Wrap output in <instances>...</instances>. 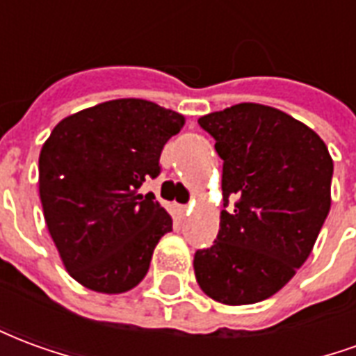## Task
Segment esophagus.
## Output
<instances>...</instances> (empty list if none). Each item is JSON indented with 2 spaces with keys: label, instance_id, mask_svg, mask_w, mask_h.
I'll list each match as a JSON object with an SVG mask.
<instances>
[{
  "label": "esophagus",
  "instance_id": "34e87169",
  "mask_svg": "<svg viewBox=\"0 0 356 356\" xmlns=\"http://www.w3.org/2000/svg\"><path fill=\"white\" fill-rule=\"evenodd\" d=\"M177 211H179V216H188V211H191V208L188 206H177Z\"/></svg>",
  "mask_w": 356,
  "mask_h": 356
}]
</instances>
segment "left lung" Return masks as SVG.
Listing matches in <instances>:
<instances>
[{"label":"left lung","instance_id":"obj_1","mask_svg":"<svg viewBox=\"0 0 356 356\" xmlns=\"http://www.w3.org/2000/svg\"><path fill=\"white\" fill-rule=\"evenodd\" d=\"M223 160L213 246L194 254L202 291L225 305L275 296L313 252L330 211L334 162L324 140L286 112L240 102L198 120Z\"/></svg>","mask_w":356,"mask_h":356}]
</instances>
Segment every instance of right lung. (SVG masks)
Segmentation results:
<instances>
[{"label": "right lung", "mask_w": 356, "mask_h": 356, "mask_svg": "<svg viewBox=\"0 0 356 356\" xmlns=\"http://www.w3.org/2000/svg\"><path fill=\"white\" fill-rule=\"evenodd\" d=\"M185 116L143 99H116L60 120L40 152L43 217L63 265L99 293L145 278L171 231L170 213L139 186L160 173L163 145Z\"/></svg>", "instance_id": "obj_1"}]
</instances>
